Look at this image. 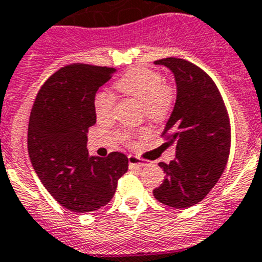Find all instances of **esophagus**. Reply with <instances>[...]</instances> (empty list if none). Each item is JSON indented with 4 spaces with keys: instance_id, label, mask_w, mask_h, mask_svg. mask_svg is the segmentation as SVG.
<instances>
[{
    "instance_id": "34e87169",
    "label": "esophagus",
    "mask_w": 262,
    "mask_h": 262,
    "mask_svg": "<svg viewBox=\"0 0 262 262\" xmlns=\"http://www.w3.org/2000/svg\"><path fill=\"white\" fill-rule=\"evenodd\" d=\"M128 160H129V167H138V168H142L145 165H147L145 160H141L139 158L134 155H129L128 156Z\"/></svg>"
}]
</instances>
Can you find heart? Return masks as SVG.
Returning a JSON list of instances; mask_svg holds the SVG:
<instances>
[{
	"mask_svg": "<svg viewBox=\"0 0 262 262\" xmlns=\"http://www.w3.org/2000/svg\"><path fill=\"white\" fill-rule=\"evenodd\" d=\"M115 88L126 97L136 98L142 103V114L154 123L167 119L176 101V89L170 82L163 80L160 72L151 68L136 67L115 82ZM115 95L108 90L95 93L93 107L99 121H110L114 116ZM130 130L120 132L117 136L125 143H130L137 134Z\"/></svg>",
	"mask_w": 262,
	"mask_h": 262,
	"instance_id": "heart-1",
	"label": "heart"
}]
</instances>
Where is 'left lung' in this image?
I'll use <instances>...</instances> for the list:
<instances>
[{
    "instance_id": "left-lung-1",
    "label": "left lung",
    "mask_w": 262,
    "mask_h": 262,
    "mask_svg": "<svg viewBox=\"0 0 262 262\" xmlns=\"http://www.w3.org/2000/svg\"><path fill=\"white\" fill-rule=\"evenodd\" d=\"M174 75L177 99L161 136L176 143V158L159 163L165 173L154 190L156 200L173 208L202 202L220 180L230 154L231 129L219 88L202 68L180 58H164Z\"/></svg>"
}]
</instances>
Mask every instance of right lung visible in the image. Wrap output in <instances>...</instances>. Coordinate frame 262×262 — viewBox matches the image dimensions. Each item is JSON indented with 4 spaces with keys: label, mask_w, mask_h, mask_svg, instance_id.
<instances>
[{
    "label": "right lung",
    "mask_w": 262,
    "mask_h": 262,
    "mask_svg": "<svg viewBox=\"0 0 262 262\" xmlns=\"http://www.w3.org/2000/svg\"><path fill=\"white\" fill-rule=\"evenodd\" d=\"M115 68L73 64L51 75L37 93L28 124L32 167L51 196L73 212H92L114 196L128 158L89 156L88 132L95 124L93 101Z\"/></svg>",
    "instance_id": "1"
}]
</instances>
